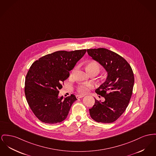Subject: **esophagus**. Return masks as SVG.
<instances>
[{"instance_id": "esophagus-1", "label": "esophagus", "mask_w": 156, "mask_h": 156, "mask_svg": "<svg viewBox=\"0 0 156 156\" xmlns=\"http://www.w3.org/2000/svg\"><path fill=\"white\" fill-rule=\"evenodd\" d=\"M83 97H84L83 95H76V98H77L78 99H79V98H82Z\"/></svg>"}]
</instances>
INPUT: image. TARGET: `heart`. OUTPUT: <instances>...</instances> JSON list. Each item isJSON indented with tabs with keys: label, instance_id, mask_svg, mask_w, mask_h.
<instances>
[{
	"label": "heart",
	"instance_id": "heart-1",
	"mask_svg": "<svg viewBox=\"0 0 156 156\" xmlns=\"http://www.w3.org/2000/svg\"><path fill=\"white\" fill-rule=\"evenodd\" d=\"M85 69L89 74H91L93 73H98L100 71V66L98 64L95 62H88L85 64ZM93 86L91 84H88L87 85H81L78 88V91L80 94H84L88 92L89 91V88H91Z\"/></svg>",
	"mask_w": 156,
	"mask_h": 156
}]
</instances>
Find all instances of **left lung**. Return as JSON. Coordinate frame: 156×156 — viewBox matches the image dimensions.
Masks as SVG:
<instances>
[{
    "label": "left lung",
    "instance_id": "obj_1",
    "mask_svg": "<svg viewBox=\"0 0 156 156\" xmlns=\"http://www.w3.org/2000/svg\"><path fill=\"white\" fill-rule=\"evenodd\" d=\"M87 52L107 75L104 83L95 90L105 101L95 98V104L89 109L91 117L98 122H113L126 110L131 97L134 83L133 70L126 59L107 49H89Z\"/></svg>",
    "mask_w": 156,
    "mask_h": 156
}]
</instances>
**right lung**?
<instances>
[{
	"label": "right lung",
	"instance_id": "add662e5",
	"mask_svg": "<svg viewBox=\"0 0 156 156\" xmlns=\"http://www.w3.org/2000/svg\"><path fill=\"white\" fill-rule=\"evenodd\" d=\"M86 51H56L42 56L31 65L26 76L25 93L30 109L42 122L56 124L67 117L77 99L73 94L64 98L59 97V90Z\"/></svg>",
	"mask_w": 156,
	"mask_h": 156
}]
</instances>
